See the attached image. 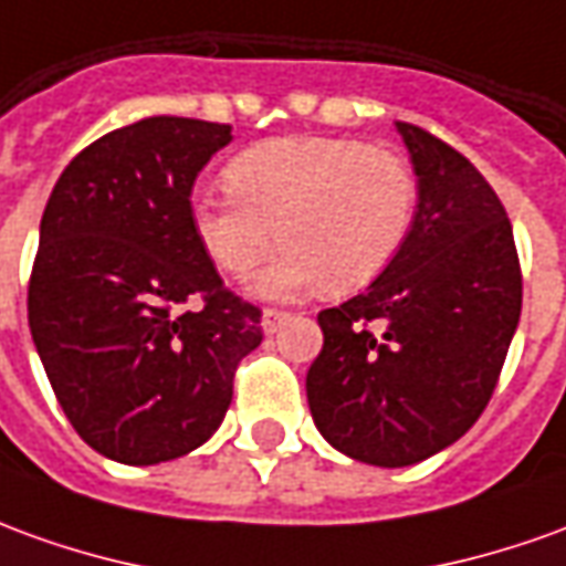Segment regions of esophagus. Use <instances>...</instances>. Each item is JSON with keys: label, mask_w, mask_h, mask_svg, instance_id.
<instances>
[{"label": "esophagus", "mask_w": 566, "mask_h": 566, "mask_svg": "<svg viewBox=\"0 0 566 566\" xmlns=\"http://www.w3.org/2000/svg\"><path fill=\"white\" fill-rule=\"evenodd\" d=\"M287 318H291V312L263 310V331H266V334H275V331H279V327H282Z\"/></svg>", "instance_id": "1"}]
</instances>
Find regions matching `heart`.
<instances>
[{"mask_svg":"<svg viewBox=\"0 0 566 566\" xmlns=\"http://www.w3.org/2000/svg\"><path fill=\"white\" fill-rule=\"evenodd\" d=\"M227 184L192 196V229L217 266L239 279L282 239L284 251L256 282L272 296L370 284L401 254L420 199L407 156L358 137L256 144L229 161Z\"/></svg>","mask_w":566,"mask_h":566,"instance_id":"obj_1","label":"heart"}]
</instances>
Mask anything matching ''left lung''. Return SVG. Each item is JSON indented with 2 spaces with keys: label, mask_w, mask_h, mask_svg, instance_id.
<instances>
[{
  "label": "left lung",
  "mask_w": 566,
  "mask_h": 566,
  "mask_svg": "<svg viewBox=\"0 0 566 566\" xmlns=\"http://www.w3.org/2000/svg\"><path fill=\"white\" fill-rule=\"evenodd\" d=\"M420 201L401 254L367 291L318 312L306 374L318 432L346 457L401 469L484 413L521 318V260L500 196L441 137L395 122Z\"/></svg>",
  "instance_id": "obj_1"
}]
</instances>
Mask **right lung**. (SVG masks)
<instances>
[{"instance_id": "1", "label": "right lung", "mask_w": 566, "mask_h": 566, "mask_svg": "<svg viewBox=\"0 0 566 566\" xmlns=\"http://www.w3.org/2000/svg\"><path fill=\"white\" fill-rule=\"evenodd\" d=\"M229 125L146 116L63 168L42 214L27 315L78 438L125 465L177 460L227 417L235 370L263 339L189 217Z\"/></svg>"}]
</instances>
